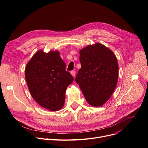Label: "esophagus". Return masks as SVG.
I'll list each match as a JSON object with an SVG mask.
<instances>
[{
	"instance_id": "1",
	"label": "esophagus",
	"mask_w": 148,
	"mask_h": 148,
	"mask_svg": "<svg viewBox=\"0 0 148 148\" xmlns=\"http://www.w3.org/2000/svg\"><path fill=\"white\" fill-rule=\"evenodd\" d=\"M71 75H72L73 77H75V72L74 71H71Z\"/></svg>"
}]
</instances>
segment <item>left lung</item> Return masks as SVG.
I'll list each match as a JSON object with an SVG mask.
<instances>
[{
	"label": "left lung",
	"mask_w": 148,
	"mask_h": 148,
	"mask_svg": "<svg viewBox=\"0 0 148 148\" xmlns=\"http://www.w3.org/2000/svg\"><path fill=\"white\" fill-rule=\"evenodd\" d=\"M81 68L75 81L89 104L100 107L111 97L118 81L119 64L114 53L100 43L79 51Z\"/></svg>",
	"instance_id": "8db88e82"
}]
</instances>
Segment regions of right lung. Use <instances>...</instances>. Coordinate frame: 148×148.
I'll return each mask as SVG.
<instances>
[{
    "instance_id": "1",
    "label": "right lung",
    "mask_w": 148,
    "mask_h": 148,
    "mask_svg": "<svg viewBox=\"0 0 148 148\" xmlns=\"http://www.w3.org/2000/svg\"><path fill=\"white\" fill-rule=\"evenodd\" d=\"M25 76L31 96L40 106L52 111L62 108L73 77L66 71L58 51H38L28 62Z\"/></svg>"
}]
</instances>
